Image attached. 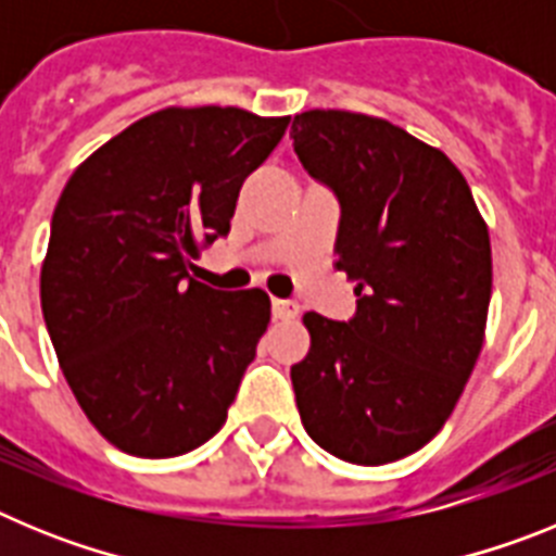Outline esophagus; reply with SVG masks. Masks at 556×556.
<instances>
[{
  "mask_svg": "<svg viewBox=\"0 0 556 556\" xmlns=\"http://www.w3.org/2000/svg\"><path fill=\"white\" fill-rule=\"evenodd\" d=\"M301 314V306L294 301H278V298H273V317L275 320H294Z\"/></svg>",
  "mask_w": 556,
  "mask_h": 556,
  "instance_id": "1",
  "label": "esophagus"
}]
</instances>
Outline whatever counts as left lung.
<instances>
[{"label": "left lung", "instance_id": "left-lung-1", "mask_svg": "<svg viewBox=\"0 0 556 556\" xmlns=\"http://www.w3.org/2000/svg\"><path fill=\"white\" fill-rule=\"evenodd\" d=\"M292 139L339 198L337 269L356 283L351 323L303 314V429L353 465L404 459L443 429L481 353L488 223L454 161L381 116L314 108L294 116Z\"/></svg>", "mask_w": 556, "mask_h": 556}]
</instances>
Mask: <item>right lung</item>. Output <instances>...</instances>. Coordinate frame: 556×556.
Masks as SVG:
<instances>
[{
  "instance_id": "right-lung-1",
  "label": "right lung",
  "mask_w": 556,
  "mask_h": 556,
  "mask_svg": "<svg viewBox=\"0 0 556 556\" xmlns=\"http://www.w3.org/2000/svg\"><path fill=\"white\" fill-rule=\"evenodd\" d=\"M287 125L244 108H161L63 186L41 264L43 323L80 409L125 454L180 456L223 429L269 298L211 289L189 267L228 233L244 178Z\"/></svg>"
}]
</instances>
